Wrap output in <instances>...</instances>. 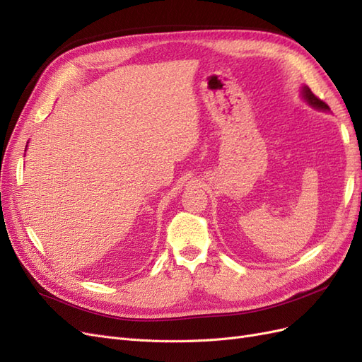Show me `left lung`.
<instances>
[{
  "mask_svg": "<svg viewBox=\"0 0 362 362\" xmlns=\"http://www.w3.org/2000/svg\"><path fill=\"white\" fill-rule=\"evenodd\" d=\"M302 96H303V100L308 103L310 105H313V107H315V108H319V110H329V105H327L326 103H323L320 98H317L313 92H311V89L310 87H306V86H303L302 87Z\"/></svg>",
  "mask_w": 362,
  "mask_h": 362,
  "instance_id": "obj_1",
  "label": "left lung"
}]
</instances>
